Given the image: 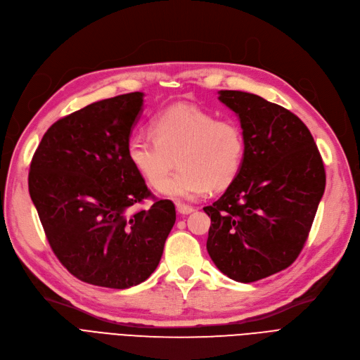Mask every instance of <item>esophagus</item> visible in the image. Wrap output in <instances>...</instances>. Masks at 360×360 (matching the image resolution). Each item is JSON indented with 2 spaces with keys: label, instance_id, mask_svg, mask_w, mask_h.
<instances>
[{
  "label": "esophagus",
  "instance_id": "1",
  "mask_svg": "<svg viewBox=\"0 0 360 360\" xmlns=\"http://www.w3.org/2000/svg\"><path fill=\"white\" fill-rule=\"evenodd\" d=\"M177 208V212L181 214V215H187V214H192L195 210L192 207H189V205H184V203H177L176 205Z\"/></svg>",
  "mask_w": 360,
  "mask_h": 360
}]
</instances>
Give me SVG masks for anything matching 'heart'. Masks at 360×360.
Segmentation results:
<instances>
[{
  "label": "heart",
  "instance_id": "heart-1",
  "mask_svg": "<svg viewBox=\"0 0 360 360\" xmlns=\"http://www.w3.org/2000/svg\"><path fill=\"white\" fill-rule=\"evenodd\" d=\"M150 133L130 136L127 158L153 189L165 182L177 160L181 169L161 189L168 198L195 199L208 189H227L240 173L246 139L231 120H218L196 105L176 104L153 117Z\"/></svg>",
  "mask_w": 360,
  "mask_h": 360
}]
</instances>
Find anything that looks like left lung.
I'll return each mask as SVG.
<instances>
[{
    "label": "left lung",
    "mask_w": 360,
    "mask_h": 360,
    "mask_svg": "<svg viewBox=\"0 0 360 360\" xmlns=\"http://www.w3.org/2000/svg\"><path fill=\"white\" fill-rule=\"evenodd\" d=\"M218 94L240 120L246 155L224 195L203 208L211 217L207 249L222 274L253 283L296 261L325 191V168L297 115L253 94Z\"/></svg>",
    "instance_id": "1"
}]
</instances>
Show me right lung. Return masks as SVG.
Returning <instances> with one entry per match:
<instances>
[{"label": "right lung", "instance_id": "add662e5", "mask_svg": "<svg viewBox=\"0 0 360 360\" xmlns=\"http://www.w3.org/2000/svg\"><path fill=\"white\" fill-rule=\"evenodd\" d=\"M143 94L102 99L51 126L33 153L29 193L51 249L84 283L129 288L155 271L176 222L171 200L152 198L127 158Z\"/></svg>", "mask_w": 360, "mask_h": 360}]
</instances>
